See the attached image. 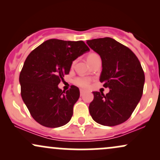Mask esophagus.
Listing matches in <instances>:
<instances>
[{
	"mask_svg": "<svg viewBox=\"0 0 160 160\" xmlns=\"http://www.w3.org/2000/svg\"><path fill=\"white\" fill-rule=\"evenodd\" d=\"M80 95H81V96H82V95H83L84 93H85V91H84V90H82V89H80Z\"/></svg>",
	"mask_w": 160,
	"mask_h": 160,
	"instance_id": "obj_1",
	"label": "esophagus"
}]
</instances>
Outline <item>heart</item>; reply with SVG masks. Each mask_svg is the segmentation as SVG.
<instances>
[{
	"label": "heart",
	"mask_w": 160,
	"mask_h": 160,
	"mask_svg": "<svg viewBox=\"0 0 160 160\" xmlns=\"http://www.w3.org/2000/svg\"><path fill=\"white\" fill-rule=\"evenodd\" d=\"M96 56H98V55L95 54V53H91V54H89V56H87L86 60H87V62H89L90 61L92 58H95V57ZM89 82H90V79L86 78V77H80V78H78L74 80V83L82 88L88 87V86L89 85Z\"/></svg>",
	"instance_id": "1"
}]
</instances>
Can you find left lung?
<instances>
[{"label": "left lung", "mask_w": 160, "mask_h": 160, "mask_svg": "<svg viewBox=\"0 0 160 160\" xmlns=\"http://www.w3.org/2000/svg\"><path fill=\"white\" fill-rule=\"evenodd\" d=\"M102 59L100 82L110 89L104 95L92 92V118L98 124L113 126L126 121L140 102L144 84L141 63L132 51L111 38L86 41Z\"/></svg>", "instance_id": "obj_1"}]
</instances>
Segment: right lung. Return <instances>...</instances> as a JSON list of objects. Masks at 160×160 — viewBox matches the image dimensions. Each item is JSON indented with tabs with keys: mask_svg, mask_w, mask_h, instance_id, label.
I'll use <instances>...</instances> for the list:
<instances>
[{
	"mask_svg": "<svg viewBox=\"0 0 160 160\" xmlns=\"http://www.w3.org/2000/svg\"><path fill=\"white\" fill-rule=\"evenodd\" d=\"M89 51L83 41L50 39L34 49L24 63L19 75L21 95L33 118L46 127L67 124L80 97L78 87L68 91L58 88L75 59Z\"/></svg>",
	"mask_w": 160,
	"mask_h": 160,
	"instance_id": "add662e5",
	"label": "right lung"
}]
</instances>
